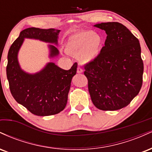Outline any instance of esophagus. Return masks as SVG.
Returning <instances> with one entry per match:
<instances>
[{"mask_svg":"<svg viewBox=\"0 0 152 152\" xmlns=\"http://www.w3.org/2000/svg\"><path fill=\"white\" fill-rule=\"evenodd\" d=\"M83 72V69H82V67L81 66H78L77 68V73L78 74H81V73Z\"/></svg>","mask_w":152,"mask_h":152,"instance_id":"obj_1","label":"esophagus"}]
</instances>
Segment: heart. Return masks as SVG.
<instances>
[{"mask_svg":"<svg viewBox=\"0 0 152 152\" xmlns=\"http://www.w3.org/2000/svg\"><path fill=\"white\" fill-rule=\"evenodd\" d=\"M102 38L92 31H83L69 38L66 45L68 52L74 55H80L83 62L93 61L100 52Z\"/></svg>","mask_w":152,"mask_h":152,"instance_id":"obj_1","label":"heart"}]
</instances>
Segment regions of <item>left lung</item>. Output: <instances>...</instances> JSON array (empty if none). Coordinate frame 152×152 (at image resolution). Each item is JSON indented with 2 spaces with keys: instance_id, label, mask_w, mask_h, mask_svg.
Segmentation results:
<instances>
[{
  "instance_id": "1",
  "label": "left lung",
  "mask_w": 152,
  "mask_h": 152,
  "mask_svg": "<svg viewBox=\"0 0 152 152\" xmlns=\"http://www.w3.org/2000/svg\"><path fill=\"white\" fill-rule=\"evenodd\" d=\"M107 34L100 53L84 66V75L94 106L103 111L121 109L130 104L142 86L144 64L139 40L123 24L94 26Z\"/></svg>"
}]
</instances>
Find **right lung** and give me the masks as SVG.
Returning a JSON list of instances; mask_svg holds the SVG:
<instances>
[{
  "instance_id": "1",
  "label": "right lung",
  "mask_w": 152,
  "mask_h": 152,
  "mask_svg": "<svg viewBox=\"0 0 152 152\" xmlns=\"http://www.w3.org/2000/svg\"><path fill=\"white\" fill-rule=\"evenodd\" d=\"M59 30L28 28L20 33L8 53L7 78L12 96L36 116L57 114L64 109L73 76L76 74L77 63L69 70H64L53 63H48L40 72L29 74L21 70L18 64V52L25 38H35L45 42L57 44ZM50 57L58 54V50L49 45Z\"/></svg>"
}]
</instances>
